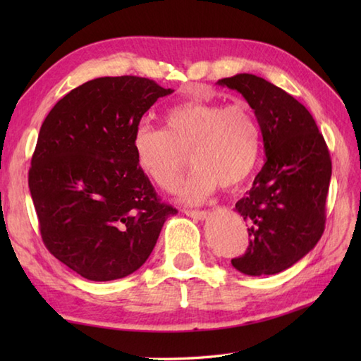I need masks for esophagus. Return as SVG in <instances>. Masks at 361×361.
<instances>
[{
  "mask_svg": "<svg viewBox=\"0 0 361 361\" xmlns=\"http://www.w3.org/2000/svg\"><path fill=\"white\" fill-rule=\"evenodd\" d=\"M183 212L186 214L188 217H192L195 220H204L208 217V212L206 211H192V209H183Z\"/></svg>",
  "mask_w": 361,
  "mask_h": 361,
  "instance_id": "1",
  "label": "esophagus"
}]
</instances>
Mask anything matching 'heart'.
<instances>
[{"mask_svg": "<svg viewBox=\"0 0 361 361\" xmlns=\"http://www.w3.org/2000/svg\"><path fill=\"white\" fill-rule=\"evenodd\" d=\"M260 126L245 102L188 99L163 114V128L137 126L133 152L137 167L166 192L178 186L188 158L195 171L178 189L180 202L200 204L216 190L247 181L259 161Z\"/></svg>", "mask_w": 361, "mask_h": 361, "instance_id": "1", "label": "heart"}]
</instances>
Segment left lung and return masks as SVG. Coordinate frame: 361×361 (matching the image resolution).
I'll return each mask as SVG.
<instances>
[{"instance_id":"obj_1","label":"left lung","mask_w":361,"mask_h":361,"mask_svg":"<svg viewBox=\"0 0 361 361\" xmlns=\"http://www.w3.org/2000/svg\"><path fill=\"white\" fill-rule=\"evenodd\" d=\"M219 85L239 91L255 110L265 164L235 211L248 221L250 245L231 260L248 276L276 274L302 259L324 233L332 161L309 110L255 74H235Z\"/></svg>"}]
</instances>
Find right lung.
I'll return each instance as SVG.
<instances>
[{"mask_svg": "<svg viewBox=\"0 0 361 361\" xmlns=\"http://www.w3.org/2000/svg\"><path fill=\"white\" fill-rule=\"evenodd\" d=\"M172 91L136 75L99 78L60 99L42 124L30 197L46 248L82 278L136 271L178 212L159 200L133 152L142 114Z\"/></svg>", "mask_w": 361, "mask_h": 361, "instance_id": "1", "label": "right lung"}]
</instances>
